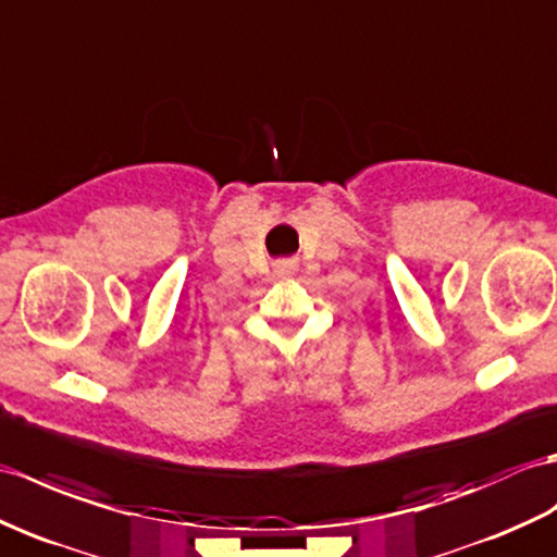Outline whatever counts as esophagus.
<instances>
[{
    "instance_id": "34e87169",
    "label": "esophagus",
    "mask_w": 557,
    "mask_h": 557,
    "mask_svg": "<svg viewBox=\"0 0 557 557\" xmlns=\"http://www.w3.org/2000/svg\"><path fill=\"white\" fill-rule=\"evenodd\" d=\"M294 270H296L294 258H280V261L275 263V273L277 275H292Z\"/></svg>"
}]
</instances>
